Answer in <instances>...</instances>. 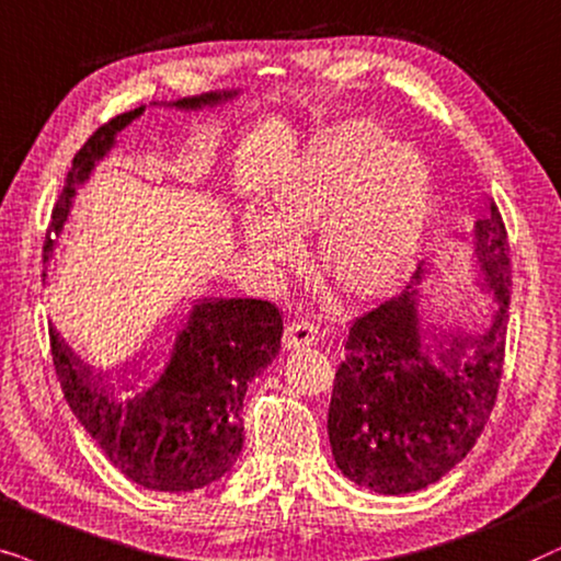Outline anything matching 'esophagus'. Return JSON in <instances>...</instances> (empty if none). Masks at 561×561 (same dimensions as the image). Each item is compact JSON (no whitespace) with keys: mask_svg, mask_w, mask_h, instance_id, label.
Wrapping results in <instances>:
<instances>
[{"mask_svg":"<svg viewBox=\"0 0 561 561\" xmlns=\"http://www.w3.org/2000/svg\"><path fill=\"white\" fill-rule=\"evenodd\" d=\"M285 346L287 348H300V346H310V343L318 341V328L310 323V320H289L287 331H285Z\"/></svg>","mask_w":561,"mask_h":561,"instance_id":"obj_1","label":"esophagus"}]
</instances>
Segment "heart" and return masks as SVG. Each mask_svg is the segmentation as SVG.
<instances>
[{"label":"heart","instance_id":"obj_1","mask_svg":"<svg viewBox=\"0 0 561 561\" xmlns=\"http://www.w3.org/2000/svg\"><path fill=\"white\" fill-rule=\"evenodd\" d=\"M428 171L371 123H348L320 144L316 159L274 197L272 215L245 220V243L274 272L295 256L290 233H320V261L351 293L390 285L408 264L425 210Z\"/></svg>","mask_w":561,"mask_h":561}]
</instances>
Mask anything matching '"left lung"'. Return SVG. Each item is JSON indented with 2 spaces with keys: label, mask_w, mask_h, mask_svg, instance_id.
I'll return each mask as SVG.
<instances>
[{
  "label": "left lung",
  "mask_w": 561,
  "mask_h": 561,
  "mask_svg": "<svg viewBox=\"0 0 561 561\" xmlns=\"http://www.w3.org/2000/svg\"><path fill=\"white\" fill-rule=\"evenodd\" d=\"M477 256L497 297L484 335L431 354L417 341L410 289L348 328L328 436L335 465L362 488L405 495L438 482L467 457L495 408L511 305V245L495 199L477 222Z\"/></svg>",
  "instance_id": "1"
}]
</instances>
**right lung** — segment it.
<instances>
[{"instance_id": "right-lung-1", "label": "right lung", "mask_w": 561, "mask_h": 561, "mask_svg": "<svg viewBox=\"0 0 561 561\" xmlns=\"http://www.w3.org/2000/svg\"><path fill=\"white\" fill-rule=\"evenodd\" d=\"M218 100H182L179 107ZM144 107L100 125L73 156L50 215L43 253L69 215L77 186ZM282 316L276 305L251 297L199 300L156 356L117 375H100L48 328L50 356L66 402L89 436L128 480L146 490L190 492L220 480L243 449L245 387L279 354Z\"/></svg>"}]
</instances>
